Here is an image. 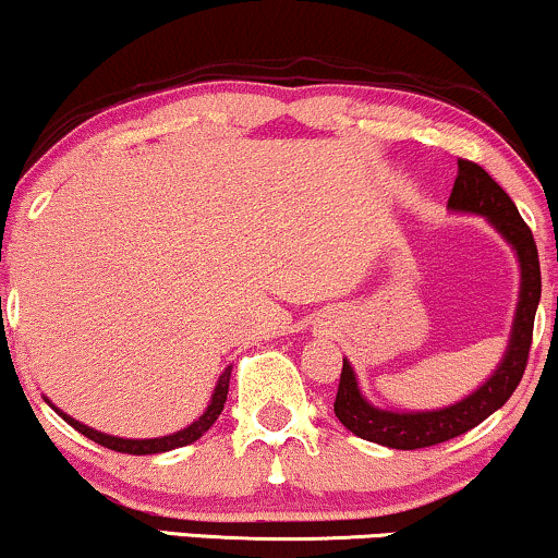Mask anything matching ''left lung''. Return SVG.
I'll return each instance as SVG.
<instances>
[{
    "instance_id": "obj_1",
    "label": "left lung",
    "mask_w": 558,
    "mask_h": 558,
    "mask_svg": "<svg viewBox=\"0 0 558 558\" xmlns=\"http://www.w3.org/2000/svg\"><path fill=\"white\" fill-rule=\"evenodd\" d=\"M448 209L457 215H477L490 222L501 239L514 252L520 265V296H517L514 319H511L509 341L498 362V367L485 377L464 399L448 403L440 409H417V412H399V409H383L367 401L356 380L354 367L343 360L341 383L336 396V417L345 430H351L369 444H380L399 451H414L444 440L457 438L480 422L488 420L496 409H501L514 388L520 386L524 367H527L530 343H533V323L541 301V262H537L535 239L530 228L517 213L509 194L485 172L480 165L459 159L457 181L448 196Z\"/></svg>"
}]
</instances>
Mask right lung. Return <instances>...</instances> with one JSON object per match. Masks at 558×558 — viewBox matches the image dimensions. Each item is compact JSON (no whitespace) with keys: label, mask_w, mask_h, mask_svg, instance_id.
<instances>
[{"label":"right lung","mask_w":558,"mask_h":558,"mask_svg":"<svg viewBox=\"0 0 558 558\" xmlns=\"http://www.w3.org/2000/svg\"><path fill=\"white\" fill-rule=\"evenodd\" d=\"M230 369H233V367H226V373L217 377V386L213 390V399H209L207 409H204V412H202V417L191 422V425L183 427V430H178V433H172V435H162V438H120V435H107V433H101V430H94V427L83 425V422H78V420H73V417H70V414L62 412V409H57L49 399H44V401H47L49 407H52L54 412L60 414V417L65 420L70 427H75V430H78L81 435H86V438L94 440V444H99V446H105V448H112V451H120V453L146 457V453H165V451H172V448H181V446L194 444V440L202 438V435L215 425V420L220 417L222 407H226V399H228Z\"/></svg>","instance_id":"right-lung-1"}]
</instances>
